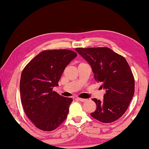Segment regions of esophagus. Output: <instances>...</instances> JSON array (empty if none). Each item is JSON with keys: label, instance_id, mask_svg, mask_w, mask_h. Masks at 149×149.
<instances>
[{"label": "esophagus", "instance_id": "esophagus-1", "mask_svg": "<svg viewBox=\"0 0 149 149\" xmlns=\"http://www.w3.org/2000/svg\"><path fill=\"white\" fill-rule=\"evenodd\" d=\"M76 99H77V100H79V101H80V102H85V101H86V99H83V98H77Z\"/></svg>", "mask_w": 149, "mask_h": 149}]
</instances>
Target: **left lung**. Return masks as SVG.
<instances>
[{
	"mask_svg": "<svg viewBox=\"0 0 149 149\" xmlns=\"http://www.w3.org/2000/svg\"><path fill=\"white\" fill-rule=\"evenodd\" d=\"M90 64L96 81L105 90L104 100H92L96 109L91 115L102 123L117 120L128 109L134 94L135 81L129 64L123 56L108 47L76 48Z\"/></svg>",
	"mask_w": 149,
	"mask_h": 149,
	"instance_id": "obj_1",
	"label": "left lung"
}]
</instances>
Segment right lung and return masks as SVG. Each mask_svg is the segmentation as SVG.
<instances>
[{
  "label": "right lung",
  "instance_id": "add662e5",
  "mask_svg": "<svg viewBox=\"0 0 149 149\" xmlns=\"http://www.w3.org/2000/svg\"><path fill=\"white\" fill-rule=\"evenodd\" d=\"M77 53L71 50L43 51L23 69L20 79L21 104L36 128L50 132L65 120L73 100L53 91Z\"/></svg>",
  "mask_w": 149,
  "mask_h": 149
}]
</instances>
